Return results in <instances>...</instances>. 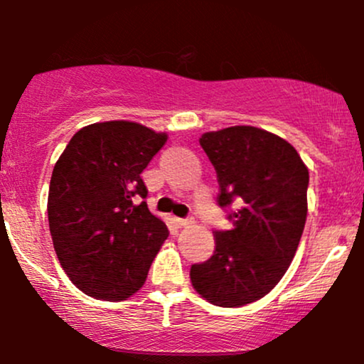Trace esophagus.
Returning a JSON list of instances; mask_svg holds the SVG:
<instances>
[{"instance_id":"1","label":"esophagus","mask_w":364,"mask_h":364,"mask_svg":"<svg viewBox=\"0 0 364 364\" xmlns=\"http://www.w3.org/2000/svg\"><path fill=\"white\" fill-rule=\"evenodd\" d=\"M174 220H176V224L179 225V228H188L190 224H193V220L191 219H181V217H176Z\"/></svg>"}]
</instances>
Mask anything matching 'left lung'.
<instances>
[{
	"mask_svg": "<svg viewBox=\"0 0 364 364\" xmlns=\"http://www.w3.org/2000/svg\"><path fill=\"white\" fill-rule=\"evenodd\" d=\"M223 208L236 203L229 231H215V252L191 265L195 291L215 306L257 301L289 269L308 212V168L281 136L255 127L203 133Z\"/></svg>",
	"mask_w": 364,
	"mask_h": 364,
	"instance_id": "obj_1",
	"label": "left lung"
}]
</instances>
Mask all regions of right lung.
<instances>
[{
	"label": "right lung",
	"instance_id": "1",
	"mask_svg": "<svg viewBox=\"0 0 364 364\" xmlns=\"http://www.w3.org/2000/svg\"><path fill=\"white\" fill-rule=\"evenodd\" d=\"M168 140L133 121L78 129L53 169L49 231L58 260L87 296L123 301L144 286L168 225L149 210L141 171Z\"/></svg>",
	"mask_w": 364,
	"mask_h": 364
}]
</instances>
